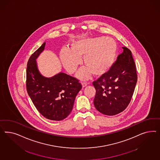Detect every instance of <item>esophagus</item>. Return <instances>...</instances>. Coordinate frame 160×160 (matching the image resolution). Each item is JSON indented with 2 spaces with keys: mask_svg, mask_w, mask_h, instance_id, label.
I'll return each instance as SVG.
<instances>
[{
  "mask_svg": "<svg viewBox=\"0 0 160 160\" xmlns=\"http://www.w3.org/2000/svg\"><path fill=\"white\" fill-rule=\"evenodd\" d=\"M82 87H86L87 86V83H86V82H82Z\"/></svg>",
  "mask_w": 160,
  "mask_h": 160,
  "instance_id": "1",
  "label": "esophagus"
}]
</instances>
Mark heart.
I'll return each instance as SVG.
<instances>
[{"label":"heart","instance_id":"b5f03b06","mask_svg":"<svg viewBox=\"0 0 160 160\" xmlns=\"http://www.w3.org/2000/svg\"><path fill=\"white\" fill-rule=\"evenodd\" d=\"M118 47L116 42L110 38H89L74 40L70 49L62 48L60 58L68 73H74L83 62L86 67L78 71L77 76L87 79L92 73L96 77L106 74L112 68L116 58Z\"/></svg>","mask_w":160,"mask_h":160}]
</instances>
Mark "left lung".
<instances>
[{
  "mask_svg": "<svg viewBox=\"0 0 160 160\" xmlns=\"http://www.w3.org/2000/svg\"><path fill=\"white\" fill-rule=\"evenodd\" d=\"M112 68L92 82L96 92V108L107 116L123 112L131 101L137 82L136 64L131 52L123 47Z\"/></svg>",
  "mask_w": 160,
  "mask_h": 160,
  "instance_id": "8db88e82",
  "label": "left lung"
}]
</instances>
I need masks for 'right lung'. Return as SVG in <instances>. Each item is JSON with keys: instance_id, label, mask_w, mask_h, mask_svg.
Masks as SVG:
<instances>
[{"instance_id": "obj_1", "label": "right lung", "mask_w": 160, "mask_h": 160, "mask_svg": "<svg viewBox=\"0 0 160 160\" xmlns=\"http://www.w3.org/2000/svg\"><path fill=\"white\" fill-rule=\"evenodd\" d=\"M46 42L32 54L26 68V89L39 112L46 118L60 121L73 109L74 102L82 86L77 78L66 73L46 78L40 73L36 59L43 52Z\"/></svg>"}]
</instances>
